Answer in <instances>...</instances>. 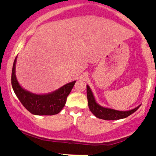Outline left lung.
I'll use <instances>...</instances> for the list:
<instances>
[{"mask_svg": "<svg viewBox=\"0 0 156 156\" xmlns=\"http://www.w3.org/2000/svg\"><path fill=\"white\" fill-rule=\"evenodd\" d=\"M87 94L89 108L92 114L99 119H105V120H117V119L128 117L130 114H133L140 106L139 105L136 108L130 111H127V112H120V111L102 107L96 103L92 91L88 85L87 86Z\"/></svg>", "mask_w": 156, "mask_h": 156, "instance_id": "left-lung-1", "label": "left lung"}]
</instances>
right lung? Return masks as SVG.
<instances>
[{
  "label": "right lung",
  "instance_id": "right-lung-1",
  "mask_svg": "<svg viewBox=\"0 0 156 156\" xmlns=\"http://www.w3.org/2000/svg\"><path fill=\"white\" fill-rule=\"evenodd\" d=\"M15 58L12 72V85L15 94L23 106L35 115H54L64 108L67 96L76 81L63 86L55 92L47 94H36L28 92L20 87L15 76Z\"/></svg>",
  "mask_w": 156,
  "mask_h": 156
}]
</instances>
